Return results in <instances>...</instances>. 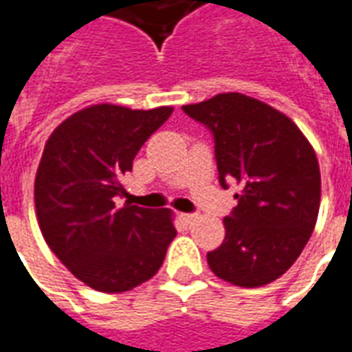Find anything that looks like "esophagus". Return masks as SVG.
Listing matches in <instances>:
<instances>
[{"mask_svg":"<svg viewBox=\"0 0 352 352\" xmlns=\"http://www.w3.org/2000/svg\"><path fill=\"white\" fill-rule=\"evenodd\" d=\"M182 219L186 223H193L197 219V214H182Z\"/></svg>","mask_w":352,"mask_h":352,"instance_id":"esophagus-1","label":"esophagus"}]
</instances>
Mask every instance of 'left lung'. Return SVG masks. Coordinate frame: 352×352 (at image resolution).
<instances>
[{
	"mask_svg": "<svg viewBox=\"0 0 352 352\" xmlns=\"http://www.w3.org/2000/svg\"><path fill=\"white\" fill-rule=\"evenodd\" d=\"M182 109L212 131L219 184L242 186L208 266L238 287L276 281L300 257L317 223L320 170L313 146L291 118L243 94Z\"/></svg>",
	"mask_w": 352,
	"mask_h": 352,
	"instance_id": "obj_1",
	"label": "left lung"
}]
</instances>
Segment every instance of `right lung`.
<instances>
[{
	"label": "right lung",
	"instance_id": "obj_1",
	"mask_svg": "<svg viewBox=\"0 0 352 352\" xmlns=\"http://www.w3.org/2000/svg\"><path fill=\"white\" fill-rule=\"evenodd\" d=\"M173 107L131 110L91 104L48 137L35 176V214L54 255L101 292H125L153 278L176 236L170 210L125 202L123 178Z\"/></svg>",
	"mask_w": 352,
	"mask_h": 352
}]
</instances>
